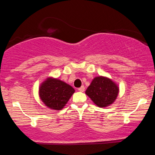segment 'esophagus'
Returning a JSON list of instances; mask_svg holds the SVG:
<instances>
[{"instance_id":"esophagus-1","label":"esophagus","mask_w":155,"mask_h":155,"mask_svg":"<svg viewBox=\"0 0 155 155\" xmlns=\"http://www.w3.org/2000/svg\"><path fill=\"white\" fill-rule=\"evenodd\" d=\"M78 90H79V91H80V92H84V87L81 86V87L78 88Z\"/></svg>"}]
</instances>
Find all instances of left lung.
Returning <instances> with one entry per match:
<instances>
[{"label":"left lung","mask_w":155,"mask_h":155,"mask_svg":"<svg viewBox=\"0 0 155 155\" xmlns=\"http://www.w3.org/2000/svg\"><path fill=\"white\" fill-rule=\"evenodd\" d=\"M86 94L99 107H106L116 100L119 89L111 79L98 76L92 80Z\"/></svg>","instance_id":"8db88e82"}]
</instances>
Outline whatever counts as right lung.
<instances>
[{
    "mask_svg": "<svg viewBox=\"0 0 155 155\" xmlns=\"http://www.w3.org/2000/svg\"><path fill=\"white\" fill-rule=\"evenodd\" d=\"M75 90L68 84L58 79H49L42 84L39 95L46 106L55 110L62 109Z\"/></svg>",
    "mask_w": 155,
    "mask_h": 155,
    "instance_id": "obj_1",
    "label": "right lung"
}]
</instances>
